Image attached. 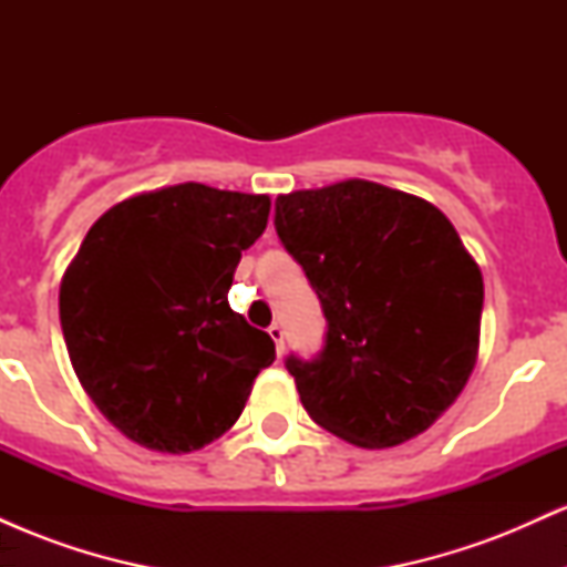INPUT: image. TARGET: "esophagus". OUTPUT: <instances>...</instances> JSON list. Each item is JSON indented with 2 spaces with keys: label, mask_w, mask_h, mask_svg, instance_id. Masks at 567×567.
<instances>
[{
  "label": "esophagus",
  "mask_w": 567,
  "mask_h": 567,
  "mask_svg": "<svg viewBox=\"0 0 567 567\" xmlns=\"http://www.w3.org/2000/svg\"><path fill=\"white\" fill-rule=\"evenodd\" d=\"M269 336H271V341H275L277 343V351H279V354H282V351H285V330H282V324H271V328H269Z\"/></svg>",
  "instance_id": "34e87169"
}]
</instances>
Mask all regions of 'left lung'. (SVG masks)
I'll return each mask as SVG.
<instances>
[{
    "label": "left lung",
    "instance_id": "8db88e82",
    "mask_svg": "<svg viewBox=\"0 0 567 567\" xmlns=\"http://www.w3.org/2000/svg\"><path fill=\"white\" fill-rule=\"evenodd\" d=\"M275 210L328 320L317 360L285 362L306 413L368 451L419 437L477 362L483 275L458 231L432 202L362 178L279 194Z\"/></svg>",
    "mask_w": 567,
    "mask_h": 567
}]
</instances>
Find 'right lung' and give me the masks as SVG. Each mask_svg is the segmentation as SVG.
<instances>
[{"mask_svg":"<svg viewBox=\"0 0 567 567\" xmlns=\"http://www.w3.org/2000/svg\"><path fill=\"white\" fill-rule=\"evenodd\" d=\"M269 210V194L188 181L116 202L90 226L61 279V328L82 389L127 440L178 455L237 424L275 362L271 336L229 306Z\"/></svg>","mask_w":567,"mask_h":567,"instance_id":"right-lung-1","label":"right lung"}]
</instances>
